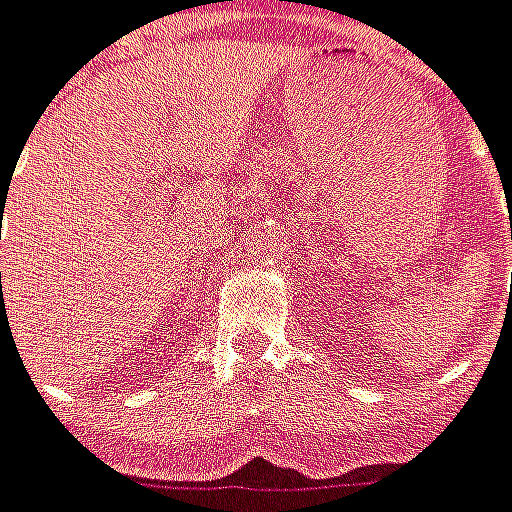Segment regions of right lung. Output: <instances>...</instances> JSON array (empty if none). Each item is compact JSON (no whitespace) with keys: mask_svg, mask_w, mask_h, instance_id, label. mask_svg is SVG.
<instances>
[{"mask_svg":"<svg viewBox=\"0 0 512 512\" xmlns=\"http://www.w3.org/2000/svg\"><path fill=\"white\" fill-rule=\"evenodd\" d=\"M2 198H5V192H2Z\"/></svg>","mask_w":512,"mask_h":512,"instance_id":"1","label":"right lung"}]
</instances>
